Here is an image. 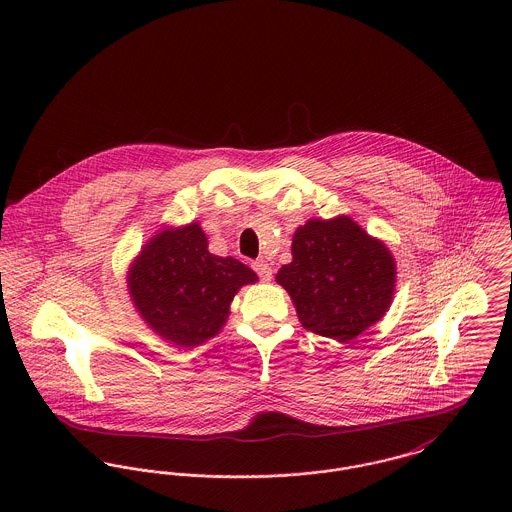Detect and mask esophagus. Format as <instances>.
Returning a JSON list of instances; mask_svg holds the SVG:
<instances>
[{
	"mask_svg": "<svg viewBox=\"0 0 512 512\" xmlns=\"http://www.w3.org/2000/svg\"><path fill=\"white\" fill-rule=\"evenodd\" d=\"M252 268H254V272L258 274V278H260L262 282H270V280H272V268H270V264H266L264 260L252 262Z\"/></svg>",
	"mask_w": 512,
	"mask_h": 512,
	"instance_id": "obj_1",
	"label": "esophagus"
}]
</instances>
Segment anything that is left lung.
<instances>
[{"label":"left lung","instance_id":"8db88e82","mask_svg":"<svg viewBox=\"0 0 512 512\" xmlns=\"http://www.w3.org/2000/svg\"><path fill=\"white\" fill-rule=\"evenodd\" d=\"M276 282L311 333L349 343L390 307L396 266L388 248L349 217L307 220Z\"/></svg>","mask_w":512,"mask_h":512}]
</instances>
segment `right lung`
<instances>
[{
  "label": "right lung",
  "instance_id": "right-lung-1",
  "mask_svg": "<svg viewBox=\"0 0 512 512\" xmlns=\"http://www.w3.org/2000/svg\"><path fill=\"white\" fill-rule=\"evenodd\" d=\"M256 274L209 252L199 224L155 234L130 270V293L147 325L179 347L217 335L230 301Z\"/></svg>",
  "mask_w": 512,
  "mask_h": 512
}]
</instances>
